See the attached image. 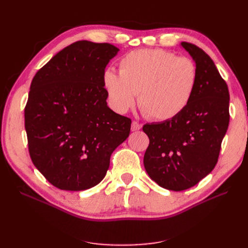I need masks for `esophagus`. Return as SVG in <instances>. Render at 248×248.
<instances>
[{
    "label": "esophagus",
    "mask_w": 248,
    "mask_h": 248,
    "mask_svg": "<svg viewBox=\"0 0 248 248\" xmlns=\"http://www.w3.org/2000/svg\"><path fill=\"white\" fill-rule=\"evenodd\" d=\"M140 128H141V124H140V123L137 122V121H132V123H131V130H132V131L140 130Z\"/></svg>",
    "instance_id": "obj_1"
}]
</instances>
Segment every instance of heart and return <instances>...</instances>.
<instances>
[{"mask_svg":"<svg viewBox=\"0 0 248 248\" xmlns=\"http://www.w3.org/2000/svg\"><path fill=\"white\" fill-rule=\"evenodd\" d=\"M198 84L196 64L163 49H137L119 63V73L107 69L102 85L110 107L125 114L136 103L155 121L174 119L190 103Z\"/></svg>","mask_w":248,"mask_h":248,"instance_id":"b5f03b06","label":"heart"}]
</instances>
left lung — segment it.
Masks as SVG:
<instances>
[{"label":"left lung","mask_w":248,"mask_h":248,"mask_svg":"<svg viewBox=\"0 0 248 248\" xmlns=\"http://www.w3.org/2000/svg\"><path fill=\"white\" fill-rule=\"evenodd\" d=\"M180 46L197 67L192 99L178 117L142 127L150 140L144 156L147 174L174 191L190 188L212 171L230 121L229 89L212 59L194 44Z\"/></svg>","instance_id":"left-lung-1"}]
</instances>
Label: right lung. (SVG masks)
<instances>
[{"label":"right lung","instance_id":"1","mask_svg":"<svg viewBox=\"0 0 248 248\" xmlns=\"http://www.w3.org/2000/svg\"><path fill=\"white\" fill-rule=\"evenodd\" d=\"M119 50L108 43L74 42L32 80L25 108L30 156L60 189L80 191L100 183L111 153L129 136L131 120L108 107L102 85Z\"/></svg>","mask_w":248,"mask_h":248}]
</instances>
